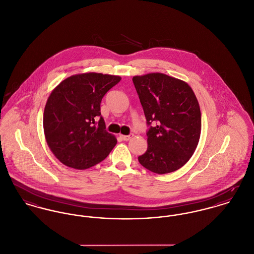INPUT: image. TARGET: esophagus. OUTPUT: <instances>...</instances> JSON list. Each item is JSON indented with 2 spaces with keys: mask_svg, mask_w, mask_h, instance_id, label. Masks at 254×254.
I'll return each mask as SVG.
<instances>
[{
  "mask_svg": "<svg viewBox=\"0 0 254 254\" xmlns=\"http://www.w3.org/2000/svg\"><path fill=\"white\" fill-rule=\"evenodd\" d=\"M134 137V135L133 134H131V135H129V136H125V135H120V138H122L123 140H129V139H131V138Z\"/></svg>",
  "mask_w": 254,
  "mask_h": 254,
  "instance_id": "1",
  "label": "esophagus"
}]
</instances>
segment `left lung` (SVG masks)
I'll list each match as a JSON object with an SVG mask.
<instances>
[{"label": "left lung", "instance_id": "1", "mask_svg": "<svg viewBox=\"0 0 254 254\" xmlns=\"http://www.w3.org/2000/svg\"><path fill=\"white\" fill-rule=\"evenodd\" d=\"M147 124V149L138 156L145 169L159 175L175 172L191 158L201 136V111L192 88L162 72L133 76Z\"/></svg>", "mask_w": 254, "mask_h": 254}]
</instances>
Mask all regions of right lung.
Wrapping results in <instances>:
<instances>
[{
  "mask_svg": "<svg viewBox=\"0 0 254 254\" xmlns=\"http://www.w3.org/2000/svg\"><path fill=\"white\" fill-rule=\"evenodd\" d=\"M120 79L119 75L100 72L77 73L50 93L44 112L45 137L51 152L65 166L88 169L116 146V136L106 131L101 116V101Z\"/></svg>",
  "mask_w": 254,
  "mask_h": 254,
  "instance_id": "add662e5",
  "label": "right lung"
}]
</instances>
